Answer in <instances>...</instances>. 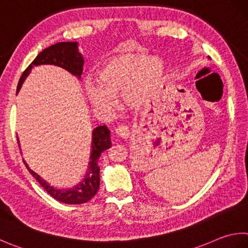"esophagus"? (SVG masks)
Here are the masks:
<instances>
[{
  "mask_svg": "<svg viewBox=\"0 0 248 248\" xmlns=\"http://www.w3.org/2000/svg\"><path fill=\"white\" fill-rule=\"evenodd\" d=\"M116 134L123 139H127L130 137V129L128 125L121 124L116 128Z\"/></svg>",
  "mask_w": 248,
  "mask_h": 248,
  "instance_id": "34e87169",
  "label": "esophagus"
}]
</instances>
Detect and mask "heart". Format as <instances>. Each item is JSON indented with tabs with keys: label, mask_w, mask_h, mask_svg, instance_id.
I'll return each mask as SVG.
<instances>
[{
	"label": "heart",
	"mask_w": 248,
	"mask_h": 248,
	"mask_svg": "<svg viewBox=\"0 0 248 248\" xmlns=\"http://www.w3.org/2000/svg\"><path fill=\"white\" fill-rule=\"evenodd\" d=\"M165 74V65L159 58L142 53L124 54L106 62L97 80L85 82V94L91 104L100 109L115 108L118 95L128 106L139 107L157 93Z\"/></svg>",
	"instance_id": "1"
}]
</instances>
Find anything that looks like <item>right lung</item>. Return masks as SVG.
<instances>
[{
    "instance_id": "obj_1",
    "label": "right lung",
    "mask_w": 248,
    "mask_h": 248,
    "mask_svg": "<svg viewBox=\"0 0 248 248\" xmlns=\"http://www.w3.org/2000/svg\"><path fill=\"white\" fill-rule=\"evenodd\" d=\"M83 57L79 53L78 43L77 42H60L54 44V46L44 48L39 55L34 58L19 79L17 85V93L19 91L22 83H24L27 76L30 74L31 69L34 66L39 65H55L60 66L62 68L73 74L76 77L80 78L83 70ZM18 145H19V140L17 138ZM20 146V145H19ZM111 146L110 142V131L106 125H100L96 127L92 131V143H91V155H90L89 168L85 173L84 179L77 186L61 190L55 188L43 180L38 173L29 168L26 165L27 169L29 170L31 175L37 180L44 190L54 199L60 201L65 204H84L89 202L92 197L96 194L98 187H100V167H98V160L100 156L104 151L108 150Z\"/></svg>"
}]
</instances>
